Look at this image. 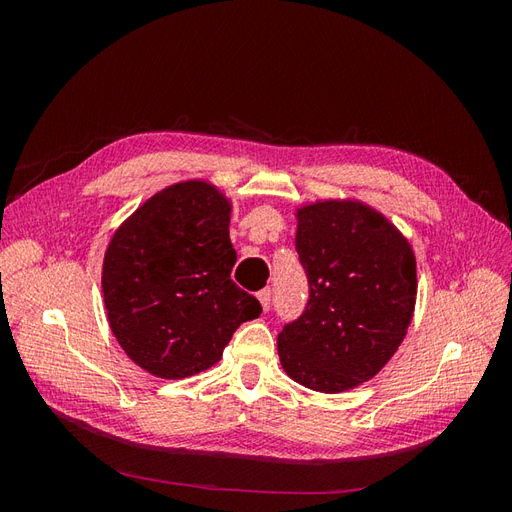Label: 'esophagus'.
I'll return each instance as SVG.
<instances>
[{
  "instance_id": "esophagus-1",
  "label": "esophagus",
  "mask_w": 512,
  "mask_h": 512,
  "mask_svg": "<svg viewBox=\"0 0 512 512\" xmlns=\"http://www.w3.org/2000/svg\"><path fill=\"white\" fill-rule=\"evenodd\" d=\"M258 301H260L262 309H265V312H269V307H271V288H262L258 292Z\"/></svg>"
}]
</instances>
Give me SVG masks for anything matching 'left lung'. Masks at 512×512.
I'll return each instance as SVG.
<instances>
[{"instance_id":"1","label":"left lung","mask_w":512,"mask_h":512,"mask_svg":"<svg viewBox=\"0 0 512 512\" xmlns=\"http://www.w3.org/2000/svg\"><path fill=\"white\" fill-rule=\"evenodd\" d=\"M297 218L309 299L277 335V352L294 382L339 393L374 378L406 337L416 260L399 230L361 203H316Z\"/></svg>"}]
</instances>
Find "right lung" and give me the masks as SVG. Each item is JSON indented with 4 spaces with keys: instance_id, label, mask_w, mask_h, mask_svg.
Instances as JSON below:
<instances>
[{
    "instance_id": "right-lung-1",
    "label": "right lung",
    "mask_w": 512,
    "mask_h": 512,
    "mask_svg": "<svg viewBox=\"0 0 512 512\" xmlns=\"http://www.w3.org/2000/svg\"><path fill=\"white\" fill-rule=\"evenodd\" d=\"M228 200L205 181L170 185L121 224L108 245L102 292L113 335L149 374L179 380L222 359L262 307L230 280L237 252Z\"/></svg>"
}]
</instances>
